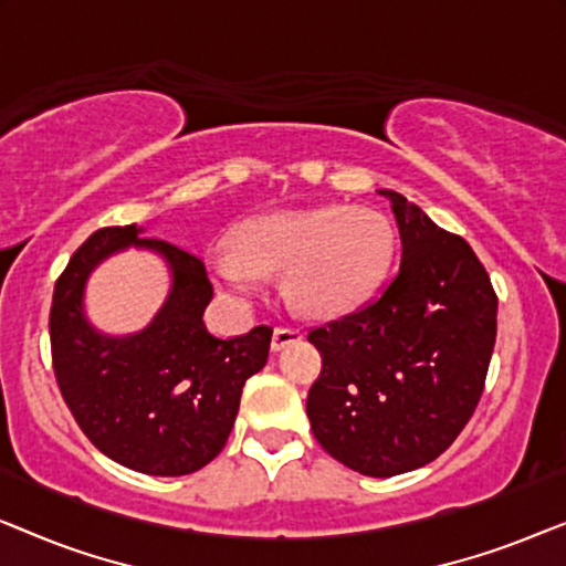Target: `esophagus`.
I'll return each mask as SVG.
<instances>
[{
  "label": "esophagus",
  "mask_w": 566,
  "mask_h": 566,
  "mask_svg": "<svg viewBox=\"0 0 566 566\" xmlns=\"http://www.w3.org/2000/svg\"><path fill=\"white\" fill-rule=\"evenodd\" d=\"M298 339H304V332H298V329H293V327H275L273 343H270V347H273L275 353H281L283 347L298 343Z\"/></svg>",
  "instance_id": "34e87169"
}]
</instances>
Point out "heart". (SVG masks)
I'll list each match as a JSON object with an SVG mask.
<instances>
[{
	"instance_id": "heart-1",
	"label": "heart",
	"mask_w": 566,
	"mask_h": 566,
	"mask_svg": "<svg viewBox=\"0 0 566 566\" xmlns=\"http://www.w3.org/2000/svg\"><path fill=\"white\" fill-rule=\"evenodd\" d=\"M397 234L381 211L324 203L254 216L237 229V247L211 254L229 291L250 296L262 273H283V296L304 316H337L366 301L384 281Z\"/></svg>"
}]
</instances>
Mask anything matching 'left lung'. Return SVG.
Segmentation results:
<instances>
[{
    "label": "left lung",
    "mask_w": 566,
    "mask_h": 566,
    "mask_svg": "<svg viewBox=\"0 0 566 566\" xmlns=\"http://www.w3.org/2000/svg\"><path fill=\"white\" fill-rule=\"evenodd\" d=\"M378 192L397 219L401 265L376 301L308 332L322 374L306 415L332 459L386 479L436 461L474 415L497 296L461 237L399 192Z\"/></svg>",
    "instance_id": "8db88e82"
}]
</instances>
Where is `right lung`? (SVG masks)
I'll return each mask as SVG.
<instances>
[{"instance_id":"right-lung-1","label":"right lung","mask_w":566,"mask_h":566,"mask_svg":"<svg viewBox=\"0 0 566 566\" xmlns=\"http://www.w3.org/2000/svg\"><path fill=\"white\" fill-rule=\"evenodd\" d=\"M159 253L170 270L166 304L134 336H107L86 319L83 289L99 261L123 249ZM213 298L206 265L144 229L92 234L53 289L51 355L61 397L97 451L142 474L182 476L211 463L234 428L247 378L265 368L270 327L221 339L206 329Z\"/></svg>"}]
</instances>
